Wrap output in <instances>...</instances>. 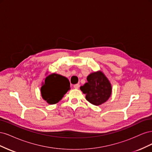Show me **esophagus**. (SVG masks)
I'll use <instances>...</instances> for the list:
<instances>
[{"label":"esophagus","mask_w":152,"mask_h":152,"mask_svg":"<svg viewBox=\"0 0 152 152\" xmlns=\"http://www.w3.org/2000/svg\"><path fill=\"white\" fill-rule=\"evenodd\" d=\"M79 84H75L74 86H73V87H74L75 89H79Z\"/></svg>","instance_id":"esophagus-1"}]
</instances>
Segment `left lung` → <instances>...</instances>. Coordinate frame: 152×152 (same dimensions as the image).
Wrapping results in <instances>:
<instances>
[{"mask_svg": "<svg viewBox=\"0 0 152 152\" xmlns=\"http://www.w3.org/2000/svg\"><path fill=\"white\" fill-rule=\"evenodd\" d=\"M87 82L80 87L86 99L96 106L103 104L112 94V87L108 78L102 71L94 72L87 77Z\"/></svg>", "mask_w": 152, "mask_h": 152, "instance_id": "left-lung-1", "label": "left lung"}]
</instances>
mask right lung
Wrapping results in <instances>:
<instances>
[{
  "label": "right lung",
  "mask_w": 152,
  "mask_h": 152,
  "mask_svg": "<svg viewBox=\"0 0 152 152\" xmlns=\"http://www.w3.org/2000/svg\"><path fill=\"white\" fill-rule=\"evenodd\" d=\"M70 89V84L67 78L54 73L45 78L40 93L44 100L48 104H54L58 103Z\"/></svg>",
  "instance_id": "right-lung-1"
}]
</instances>
